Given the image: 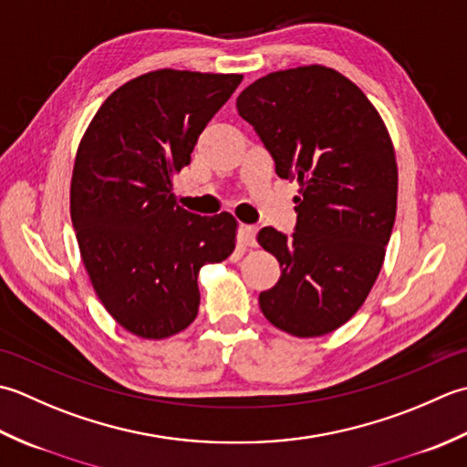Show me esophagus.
Returning <instances> with one entry per match:
<instances>
[{
  "label": "esophagus",
  "instance_id": "obj_1",
  "mask_svg": "<svg viewBox=\"0 0 467 467\" xmlns=\"http://www.w3.org/2000/svg\"><path fill=\"white\" fill-rule=\"evenodd\" d=\"M242 242L247 247H255V227L254 225H242Z\"/></svg>",
  "mask_w": 467,
  "mask_h": 467
}]
</instances>
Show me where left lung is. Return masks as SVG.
<instances>
[{"label": "left lung", "mask_w": 467, "mask_h": 467, "mask_svg": "<svg viewBox=\"0 0 467 467\" xmlns=\"http://www.w3.org/2000/svg\"><path fill=\"white\" fill-rule=\"evenodd\" d=\"M235 107L278 177L300 185L292 237L258 232L282 268L260 308L292 337L328 335L355 317L383 268L397 213L391 135L365 92L320 64L262 76Z\"/></svg>", "instance_id": "1"}]
</instances>
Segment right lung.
Returning a JSON list of instances; mask_svg holds the SVG:
<instances>
[{
	"label": "right lung",
	"instance_id": "obj_1",
	"mask_svg": "<svg viewBox=\"0 0 467 467\" xmlns=\"http://www.w3.org/2000/svg\"><path fill=\"white\" fill-rule=\"evenodd\" d=\"M242 74L161 68L122 84L76 150L70 217L102 306L130 335L163 340L197 317V275L235 250L237 222L177 205L173 177Z\"/></svg>",
	"mask_w": 467,
	"mask_h": 467
}]
</instances>
